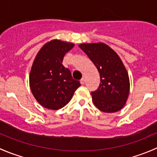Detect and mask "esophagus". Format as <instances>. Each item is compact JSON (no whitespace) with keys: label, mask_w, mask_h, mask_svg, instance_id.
Segmentation results:
<instances>
[{"label":"esophagus","mask_w":157,"mask_h":157,"mask_svg":"<svg viewBox=\"0 0 157 157\" xmlns=\"http://www.w3.org/2000/svg\"><path fill=\"white\" fill-rule=\"evenodd\" d=\"M80 83H81V84H84V83H85V78H84V77H83V78L80 80Z\"/></svg>","instance_id":"1"}]
</instances>
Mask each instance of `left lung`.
<instances>
[{
  "label": "left lung",
  "mask_w": 157,
  "mask_h": 157,
  "mask_svg": "<svg viewBox=\"0 0 157 157\" xmlns=\"http://www.w3.org/2000/svg\"><path fill=\"white\" fill-rule=\"evenodd\" d=\"M79 47L93 61L100 76L99 88L91 93L93 104L106 113L121 110L129 96L130 80L120 57L103 42L83 43Z\"/></svg>",
  "instance_id": "obj_1"
}]
</instances>
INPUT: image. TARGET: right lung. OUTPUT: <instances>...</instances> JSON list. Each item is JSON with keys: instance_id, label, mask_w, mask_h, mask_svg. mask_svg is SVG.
Returning a JSON list of instances; mask_svg holds the SVG:
<instances>
[{"instance_id": "obj_1", "label": "right lung", "mask_w": 157, "mask_h": 157, "mask_svg": "<svg viewBox=\"0 0 157 157\" xmlns=\"http://www.w3.org/2000/svg\"><path fill=\"white\" fill-rule=\"evenodd\" d=\"M74 46L72 42L52 39L36 55L29 74V86L42 106L58 110L65 106L80 83L63 66L64 56Z\"/></svg>"}]
</instances>
